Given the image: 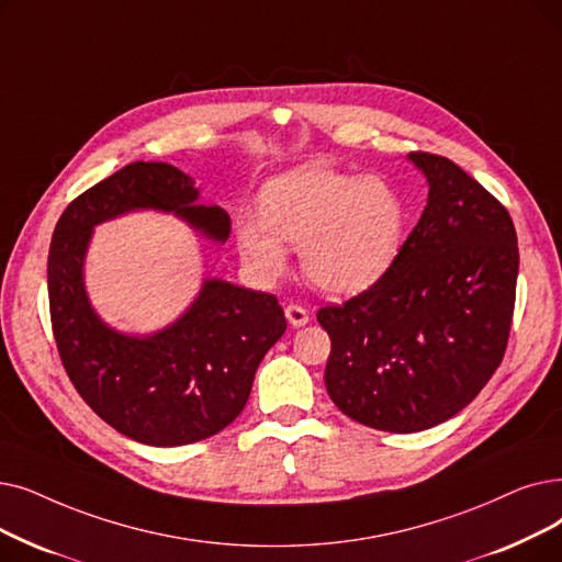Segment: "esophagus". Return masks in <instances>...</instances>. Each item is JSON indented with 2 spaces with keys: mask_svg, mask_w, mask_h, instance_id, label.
I'll return each instance as SVG.
<instances>
[{
  "mask_svg": "<svg viewBox=\"0 0 562 562\" xmlns=\"http://www.w3.org/2000/svg\"><path fill=\"white\" fill-rule=\"evenodd\" d=\"M284 314H286V322L294 326V328H301V326H305L310 322L307 310H303L301 305H286Z\"/></svg>",
  "mask_w": 562,
  "mask_h": 562,
  "instance_id": "obj_1",
  "label": "esophagus"
}]
</instances>
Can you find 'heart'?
I'll return each instance as SVG.
<instances>
[{
    "label": "heart",
    "instance_id": "b5f03b06",
    "mask_svg": "<svg viewBox=\"0 0 562 562\" xmlns=\"http://www.w3.org/2000/svg\"><path fill=\"white\" fill-rule=\"evenodd\" d=\"M259 213L236 217V246L261 280L286 268V246H299L305 278L330 296L370 289L393 266L406 211L393 186L312 162L268 181Z\"/></svg>",
    "mask_w": 562,
    "mask_h": 562
}]
</instances>
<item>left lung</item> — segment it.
Returning <instances> with one entry per match:
<instances>
[{
	"mask_svg": "<svg viewBox=\"0 0 562 562\" xmlns=\"http://www.w3.org/2000/svg\"><path fill=\"white\" fill-rule=\"evenodd\" d=\"M427 206L393 266L316 319L330 337L326 390L360 425L411 434L469 406L503 360L519 248L507 209L459 165L408 154Z\"/></svg>",
	"mask_w": 562,
	"mask_h": 562,
	"instance_id": "left-lung-1",
	"label": "left lung"
}]
</instances>
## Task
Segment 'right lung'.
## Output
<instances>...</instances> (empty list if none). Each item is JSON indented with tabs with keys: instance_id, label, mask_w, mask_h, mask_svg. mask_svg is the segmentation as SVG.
<instances>
[{
	"instance_id": "add662e5",
	"label": "right lung",
	"mask_w": 562,
	"mask_h": 562,
	"mask_svg": "<svg viewBox=\"0 0 562 562\" xmlns=\"http://www.w3.org/2000/svg\"><path fill=\"white\" fill-rule=\"evenodd\" d=\"M133 211L172 213L225 243L229 215L200 204V190L167 162H131L61 213L47 255V296L57 349L80 397L137 443L177 448L225 429L246 406L261 358L284 335L278 299L206 278L177 322L149 335L108 326L85 286L93 227Z\"/></svg>"
}]
</instances>
